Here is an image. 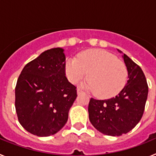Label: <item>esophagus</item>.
<instances>
[{"instance_id": "1", "label": "esophagus", "mask_w": 156, "mask_h": 156, "mask_svg": "<svg viewBox=\"0 0 156 156\" xmlns=\"http://www.w3.org/2000/svg\"><path fill=\"white\" fill-rule=\"evenodd\" d=\"M83 92V90H81L80 88H78V89H77V94H81Z\"/></svg>"}]
</instances>
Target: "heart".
I'll return each mask as SVG.
<instances>
[{
  "mask_svg": "<svg viewBox=\"0 0 156 156\" xmlns=\"http://www.w3.org/2000/svg\"><path fill=\"white\" fill-rule=\"evenodd\" d=\"M87 73L89 80L84 87L101 98L118 94L127 81L124 63L110 52L100 49L87 51L80 54L77 59L69 58L66 62V76L73 83L80 82Z\"/></svg>",
  "mask_w": 156,
  "mask_h": 156,
  "instance_id": "obj_1",
  "label": "heart"
}]
</instances>
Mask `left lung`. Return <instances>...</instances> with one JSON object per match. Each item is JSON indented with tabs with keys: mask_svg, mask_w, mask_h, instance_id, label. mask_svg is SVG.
<instances>
[{
	"mask_svg": "<svg viewBox=\"0 0 156 156\" xmlns=\"http://www.w3.org/2000/svg\"><path fill=\"white\" fill-rule=\"evenodd\" d=\"M122 57L128 71L126 86L115 98H91L88 105L91 124L108 136H120L134 128L142 117L148 98V86L142 69L126 55Z\"/></svg>",
	"mask_w": 156,
	"mask_h": 156,
	"instance_id": "obj_1",
	"label": "left lung"
}]
</instances>
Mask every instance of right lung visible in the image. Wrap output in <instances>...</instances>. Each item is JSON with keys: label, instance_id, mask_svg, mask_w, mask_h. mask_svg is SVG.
Returning a JSON list of instances; mask_svg holds the SVG:
<instances>
[{"label": "right lung", "instance_id": "1", "mask_svg": "<svg viewBox=\"0 0 156 156\" xmlns=\"http://www.w3.org/2000/svg\"><path fill=\"white\" fill-rule=\"evenodd\" d=\"M66 75V57L60 48L43 52L22 70L15 105L19 122L30 133L48 137L66 123L77 92Z\"/></svg>", "mask_w": 156, "mask_h": 156}]
</instances>
